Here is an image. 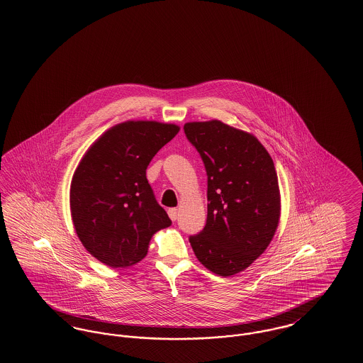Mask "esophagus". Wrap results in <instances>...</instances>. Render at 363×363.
<instances>
[{"mask_svg":"<svg viewBox=\"0 0 363 363\" xmlns=\"http://www.w3.org/2000/svg\"><path fill=\"white\" fill-rule=\"evenodd\" d=\"M168 216H169V218H171L172 221H175L177 218V208H169V209H168Z\"/></svg>","mask_w":363,"mask_h":363,"instance_id":"obj_1","label":"esophagus"}]
</instances>
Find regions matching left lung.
Instances as JSON below:
<instances>
[{"label":"left lung","instance_id":"left-lung-1","mask_svg":"<svg viewBox=\"0 0 363 363\" xmlns=\"http://www.w3.org/2000/svg\"><path fill=\"white\" fill-rule=\"evenodd\" d=\"M207 171V223L189 236L197 259L228 277L264 253L280 220L274 163L257 138L220 121L184 125Z\"/></svg>","mask_w":363,"mask_h":363}]
</instances>
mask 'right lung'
I'll use <instances>...</instances> for the list:
<instances>
[{
    "instance_id": "add662e5",
    "label": "right lung",
    "mask_w": 363,
    "mask_h": 363,
    "mask_svg": "<svg viewBox=\"0 0 363 363\" xmlns=\"http://www.w3.org/2000/svg\"><path fill=\"white\" fill-rule=\"evenodd\" d=\"M179 130L154 121L114 125L77 167L70 186L75 232L83 247L106 265L125 268L139 262L152 235L171 225L145 169Z\"/></svg>"
}]
</instances>
